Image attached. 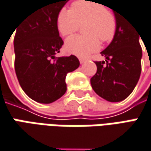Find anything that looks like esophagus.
<instances>
[{"instance_id": "esophagus-1", "label": "esophagus", "mask_w": 151, "mask_h": 151, "mask_svg": "<svg viewBox=\"0 0 151 151\" xmlns=\"http://www.w3.org/2000/svg\"><path fill=\"white\" fill-rule=\"evenodd\" d=\"M85 61H86V59H84V58H79V62H80L81 64L85 63Z\"/></svg>"}]
</instances>
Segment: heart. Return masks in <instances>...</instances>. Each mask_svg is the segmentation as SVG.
<instances>
[{
	"label": "heart",
	"instance_id": "b5f03b06",
	"mask_svg": "<svg viewBox=\"0 0 151 151\" xmlns=\"http://www.w3.org/2000/svg\"><path fill=\"white\" fill-rule=\"evenodd\" d=\"M116 17L112 11L101 2L78 0L73 2L70 10L63 8L56 17L57 29L61 35L68 36L83 26L85 35H73L67 39L65 50L78 56H88L100 48V42L112 40L116 30Z\"/></svg>",
	"mask_w": 151,
	"mask_h": 151
}]
</instances>
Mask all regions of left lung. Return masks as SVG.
Returning <instances> with one entry per match:
<instances>
[{
  "mask_svg": "<svg viewBox=\"0 0 151 151\" xmlns=\"http://www.w3.org/2000/svg\"><path fill=\"white\" fill-rule=\"evenodd\" d=\"M116 30L108 46L101 52L105 61L95 62L96 73L90 79L95 93L111 102L125 100L139 79L142 49L133 23L116 8Z\"/></svg>",
  "mask_w": 151,
  "mask_h": 151,
  "instance_id": "left-lung-1",
  "label": "left lung"
}]
</instances>
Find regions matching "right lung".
<instances>
[{"label": "right lung", "instance_id": "1", "mask_svg": "<svg viewBox=\"0 0 151 151\" xmlns=\"http://www.w3.org/2000/svg\"><path fill=\"white\" fill-rule=\"evenodd\" d=\"M69 0H45L15 29V72L20 86L32 100L49 104L67 90L66 76L79 67L73 55L56 57L63 45L56 25L59 11Z\"/></svg>", "mask_w": 151, "mask_h": 151}]
</instances>
